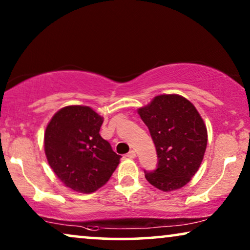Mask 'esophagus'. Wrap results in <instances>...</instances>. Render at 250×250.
Returning a JSON list of instances; mask_svg holds the SVG:
<instances>
[{
  "instance_id": "1",
  "label": "esophagus",
  "mask_w": 250,
  "mask_h": 250,
  "mask_svg": "<svg viewBox=\"0 0 250 250\" xmlns=\"http://www.w3.org/2000/svg\"><path fill=\"white\" fill-rule=\"evenodd\" d=\"M126 157H127V158H135L136 153H135L134 150H129V151L126 153Z\"/></svg>"
}]
</instances>
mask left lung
<instances>
[{
  "mask_svg": "<svg viewBox=\"0 0 250 250\" xmlns=\"http://www.w3.org/2000/svg\"><path fill=\"white\" fill-rule=\"evenodd\" d=\"M138 112L148 126L158 157L157 168L145 172L146 181L165 192L184 187L206 151L207 128L199 112L177 94L157 95Z\"/></svg>",
  "mask_w": 250,
  "mask_h": 250,
  "instance_id": "1",
  "label": "left lung"
}]
</instances>
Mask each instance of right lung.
Returning a JSON list of instances; mask_svg holds the SVG:
<instances>
[{
  "instance_id": "right-lung-1",
  "label": "right lung",
  "mask_w": 250,
  "mask_h": 250,
  "mask_svg": "<svg viewBox=\"0 0 250 250\" xmlns=\"http://www.w3.org/2000/svg\"><path fill=\"white\" fill-rule=\"evenodd\" d=\"M104 118L86 105H68L57 111L44 134L49 165L61 182L82 193L108 182L121 156L99 134Z\"/></svg>"
}]
</instances>
